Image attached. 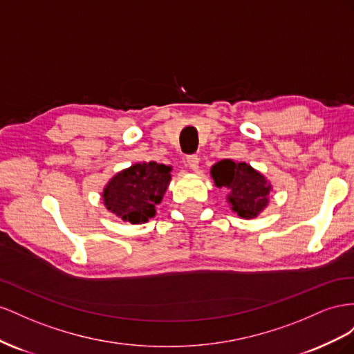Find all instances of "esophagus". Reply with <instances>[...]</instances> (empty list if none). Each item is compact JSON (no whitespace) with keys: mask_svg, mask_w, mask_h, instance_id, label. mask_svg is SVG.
<instances>
[{"mask_svg":"<svg viewBox=\"0 0 354 354\" xmlns=\"http://www.w3.org/2000/svg\"><path fill=\"white\" fill-rule=\"evenodd\" d=\"M187 163H188V166H189L191 169L197 170V169H198V163H200V158H198V156H196V154L188 156V157H187Z\"/></svg>","mask_w":354,"mask_h":354,"instance_id":"esophagus-1","label":"esophagus"}]
</instances>
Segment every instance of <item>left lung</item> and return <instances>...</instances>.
Instances as JSON below:
<instances>
[{
	"label": "left lung",
	"instance_id": "8db88e82",
	"mask_svg": "<svg viewBox=\"0 0 354 354\" xmlns=\"http://www.w3.org/2000/svg\"><path fill=\"white\" fill-rule=\"evenodd\" d=\"M216 187L231 189L228 201L231 209L241 218H255L268 203L270 185L267 179L246 163L222 160L212 167Z\"/></svg>",
	"mask_w": 354,
	"mask_h": 354
}]
</instances>
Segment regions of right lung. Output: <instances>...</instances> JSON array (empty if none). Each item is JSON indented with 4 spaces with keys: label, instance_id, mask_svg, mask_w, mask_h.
Wrapping results in <instances>:
<instances>
[{
    "label": "right lung",
    "instance_id": "1",
    "mask_svg": "<svg viewBox=\"0 0 354 354\" xmlns=\"http://www.w3.org/2000/svg\"><path fill=\"white\" fill-rule=\"evenodd\" d=\"M166 165L138 163L120 171L104 189L108 210L132 224H142L156 215V205L163 198L170 180Z\"/></svg>",
    "mask_w": 354,
    "mask_h": 354
}]
</instances>
